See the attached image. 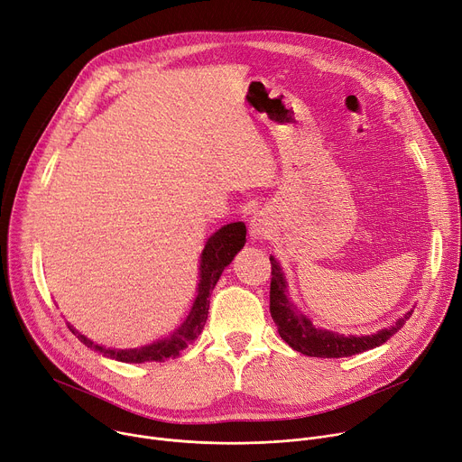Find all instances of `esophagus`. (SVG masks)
Returning a JSON list of instances; mask_svg holds the SVG:
<instances>
[{
	"label": "esophagus",
	"mask_w": 462,
	"mask_h": 462,
	"mask_svg": "<svg viewBox=\"0 0 462 462\" xmlns=\"http://www.w3.org/2000/svg\"><path fill=\"white\" fill-rule=\"evenodd\" d=\"M273 232V223H271V217L267 213L260 211L256 213L254 217L251 219V225H249V234L253 239H265L269 237Z\"/></svg>",
	"instance_id": "1"
}]
</instances>
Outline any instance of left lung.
<instances>
[{"instance_id":"left-lung-1","label":"left lung","mask_w":462,"mask_h":462,"mask_svg":"<svg viewBox=\"0 0 462 462\" xmlns=\"http://www.w3.org/2000/svg\"><path fill=\"white\" fill-rule=\"evenodd\" d=\"M271 260V291H269V310L271 318L279 328L282 340L295 351L306 356L319 358H342L364 353L383 346L388 337H392L405 321L412 316V310L403 314L393 325L377 330L375 334L355 336V334H340L334 330L316 327L309 316L297 309V304L288 295V281L281 263L274 256Z\"/></svg>"}]
</instances>
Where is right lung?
Wrapping results in <instances>:
<instances>
[{
  "instance_id": "1",
  "label": "right lung",
  "mask_w": 462,
  "mask_h": 462,
  "mask_svg": "<svg viewBox=\"0 0 462 462\" xmlns=\"http://www.w3.org/2000/svg\"><path fill=\"white\" fill-rule=\"evenodd\" d=\"M245 236H247V228H245V223L237 221V223L225 225L223 228H219L217 232L208 237L199 260V286H197L195 302L191 306L188 318L183 319V323L178 328H174V332H171L167 337H162V340H156L137 349H115V347L98 346L92 340H88L87 336L76 330L70 323H69V328L78 336V340L81 344L118 362H126V364L165 362L167 358L178 356L189 344H193L199 337V334L202 332L208 319L211 291L215 284H217L225 267L230 265L234 256L243 249L245 241H247Z\"/></svg>"
}]
</instances>
